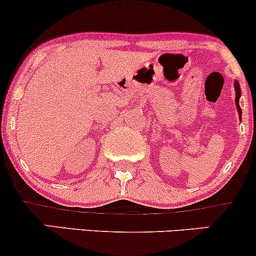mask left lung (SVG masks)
Returning <instances> with one entry per match:
<instances>
[{
	"instance_id": "obj_1",
	"label": "left lung",
	"mask_w": 256,
	"mask_h": 256,
	"mask_svg": "<svg viewBox=\"0 0 256 256\" xmlns=\"http://www.w3.org/2000/svg\"><path fill=\"white\" fill-rule=\"evenodd\" d=\"M235 89H236V98H235V104H236L237 110H238V113H240V116H241V107H240V104H238L240 96H241V88H240V83L237 82V81L235 82Z\"/></svg>"
}]
</instances>
